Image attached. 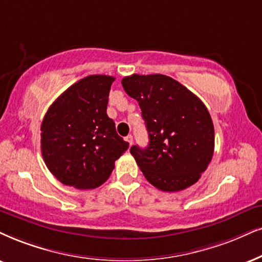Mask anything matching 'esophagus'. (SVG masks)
<instances>
[{"label": "esophagus", "instance_id": "1", "mask_svg": "<svg viewBox=\"0 0 262 262\" xmlns=\"http://www.w3.org/2000/svg\"><path fill=\"white\" fill-rule=\"evenodd\" d=\"M125 141H127L129 145H132L133 144V137H132V135H128V137H125Z\"/></svg>", "mask_w": 262, "mask_h": 262}]
</instances>
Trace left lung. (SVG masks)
<instances>
[{
  "instance_id": "1",
  "label": "left lung",
  "mask_w": 262,
  "mask_h": 262,
  "mask_svg": "<svg viewBox=\"0 0 262 262\" xmlns=\"http://www.w3.org/2000/svg\"><path fill=\"white\" fill-rule=\"evenodd\" d=\"M122 85L139 102L147 129V147H130L146 180L164 192L196 184L214 154V124L201 99L161 74H134Z\"/></svg>"
}]
</instances>
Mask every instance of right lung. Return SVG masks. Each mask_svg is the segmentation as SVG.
I'll return each mask as SVG.
<instances>
[{"label":"right lung","instance_id":"add662e5","mask_svg":"<svg viewBox=\"0 0 262 262\" xmlns=\"http://www.w3.org/2000/svg\"><path fill=\"white\" fill-rule=\"evenodd\" d=\"M115 77L92 75L79 79L49 106L41 125V151L49 171L79 190L107 180L129 144L106 114Z\"/></svg>","mask_w":262,"mask_h":262}]
</instances>
